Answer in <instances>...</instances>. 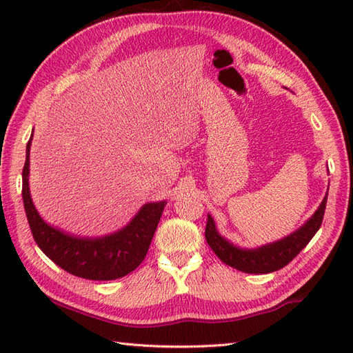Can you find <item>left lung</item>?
<instances>
[{"mask_svg":"<svg viewBox=\"0 0 353 353\" xmlns=\"http://www.w3.org/2000/svg\"><path fill=\"white\" fill-rule=\"evenodd\" d=\"M327 194L325 196L321 205L311 219L306 221L301 229L292 232L291 235L285 236L279 241L258 247V249H241L236 247L228 239H224L215 228V221L211 215H208V224L205 230V236L209 247L215 252L224 264L234 267L239 272L252 273V274H264L277 272L294 259L299 253L306 247L312 236L317 234V230L323 221L325 209H326Z\"/></svg>","mask_w":353,"mask_h":353,"instance_id":"obj_1","label":"left lung"}]
</instances>
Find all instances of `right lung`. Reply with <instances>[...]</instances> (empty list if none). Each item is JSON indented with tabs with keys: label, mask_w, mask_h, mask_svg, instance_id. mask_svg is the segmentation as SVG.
<instances>
[{
	"label": "right lung",
	"mask_w": 353,
	"mask_h": 353,
	"mask_svg": "<svg viewBox=\"0 0 353 353\" xmlns=\"http://www.w3.org/2000/svg\"><path fill=\"white\" fill-rule=\"evenodd\" d=\"M30 145L32 138L27 142L22 170V200L28 226L39 249L65 272L89 281H114L133 272L145 258L167 203L144 205L125 228L106 236L80 238L65 234L45 223L32 201L28 188Z\"/></svg>",
	"instance_id": "right-lung-1"
}]
</instances>
